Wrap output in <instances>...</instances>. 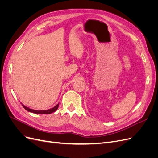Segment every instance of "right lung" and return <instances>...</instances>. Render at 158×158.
<instances>
[{
    "instance_id": "1",
    "label": "right lung",
    "mask_w": 158,
    "mask_h": 158,
    "mask_svg": "<svg viewBox=\"0 0 158 158\" xmlns=\"http://www.w3.org/2000/svg\"><path fill=\"white\" fill-rule=\"evenodd\" d=\"M21 104H22V106H23V107L26 110H27V111L35 113V114H51V113H53V112L56 111L57 109H58V107H59V103H58L54 107H52V108L49 109H47V110H35V109H31L29 107L25 106L24 105H23L22 103H21Z\"/></svg>"
}]
</instances>
